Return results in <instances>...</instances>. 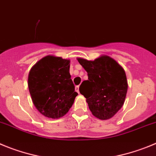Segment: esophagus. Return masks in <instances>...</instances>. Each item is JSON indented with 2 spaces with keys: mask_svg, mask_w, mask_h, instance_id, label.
Instances as JSON below:
<instances>
[{
  "mask_svg": "<svg viewBox=\"0 0 156 156\" xmlns=\"http://www.w3.org/2000/svg\"><path fill=\"white\" fill-rule=\"evenodd\" d=\"M75 91H76L78 93H79V85H76V86H75Z\"/></svg>",
  "mask_w": 156,
  "mask_h": 156,
  "instance_id": "34e87169",
  "label": "esophagus"
}]
</instances>
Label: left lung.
<instances>
[{
    "label": "left lung",
    "instance_id": "8db88e82",
    "mask_svg": "<svg viewBox=\"0 0 156 156\" xmlns=\"http://www.w3.org/2000/svg\"><path fill=\"white\" fill-rule=\"evenodd\" d=\"M78 61L88 73V80L83 81L79 91L86 98L92 113L100 120L113 117L125 100V71L108 56H102L93 61L78 58Z\"/></svg>",
    "mask_w": 156,
    "mask_h": 156
}]
</instances>
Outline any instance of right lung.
I'll return each mask as SVG.
<instances>
[{
  "label": "right lung",
  "instance_id": "add662e5",
  "mask_svg": "<svg viewBox=\"0 0 156 156\" xmlns=\"http://www.w3.org/2000/svg\"><path fill=\"white\" fill-rule=\"evenodd\" d=\"M69 68L68 60L47 56L30 70L29 92L36 109L47 117L57 119L64 116L78 95Z\"/></svg>",
  "mask_w": 156,
  "mask_h": 156
}]
</instances>
